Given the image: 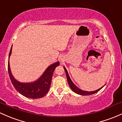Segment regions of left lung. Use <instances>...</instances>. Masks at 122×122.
Masks as SVG:
<instances>
[{"mask_svg":"<svg viewBox=\"0 0 122 122\" xmlns=\"http://www.w3.org/2000/svg\"><path fill=\"white\" fill-rule=\"evenodd\" d=\"M64 68V70L65 71V73H66V78H67V81H68V85H69V87H71V89H72V90L73 91V92H75V93L77 94H79V95H81V96H88V95H92V94H93L94 93H96L97 92H98V91H100V90H101L103 87L104 86H102V87L100 88V89H98V90H96L95 91H92V92H86V91H84V90H82L79 89L78 87H77L76 86H75L74 83H73V82H72V81H71V79L70 77H69V74H68V71L67 70H66V69L65 68V66H63Z\"/></svg>","mask_w":122,"mask_h":122,"instance_id":"left-lung-1","label":"left lung"}]
</instances>
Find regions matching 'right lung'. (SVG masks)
<instances>
[{
  "instance_id": "right-lung-1",
  "label": "right lung",
  "mask_w": 122,
  "mask_h": 122,
  "mask_svg": "<svg viewBox=\"0 0 122 122\" xmlns=\"http://www.w3.org/2000/svg\"><path fill=\"white\" fill-rule=\"evenodd\" d=\"M12 47L10 51L8 61V72L11 83L18 93L29 98H41L49 92L51 82L52 76L55 68L60 65V62H55L49 65L41 77L36 81L29 83H23L17 81L12 75L10 68V58L11 54Z\"/></svg>"
}]
</instances>
